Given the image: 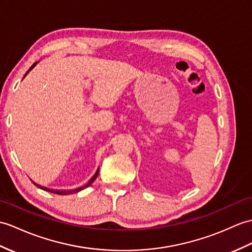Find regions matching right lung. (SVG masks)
I'll return each mask as SVG.
<instances>
[{"mask_svg": "<svg viewBox=\"0 0 252 252\" xmlns=\"http://www.w3.org/2000/svg\"><path fill=\"white\" fill-rule=\"evenodd\" d=\"M36 63L37 62H35L34 64H33V65L30 67V68H29V71L26 73V75L29 73V72H30L31 71V69L35 66V65H36ZM26 75H25V77H26ZM98 172H99V169L97 168V171L95 172V174L94 175H93V176H92V178L89 180V181H88V184L87 185H85V186H83V187H80V188H77V189H74V190H55V189H49V188H46V187H43V186H40V185H37V184H35L34 183V181H32V183L35 185V186H36V187H38V188L39 189H43V190H45V191H48V192H51V193H55V194H60V195H66V194H72V193H76V192H79V191H81V190H84V189H86L87 188V187H89L92 183H93V181H94L95 179H96V177H97V175H98Z\"/></svg>", "mask_w": 252, "mask_h": 252, "instance_id": "add662e5", "label": "right lung"}]
</instances>
